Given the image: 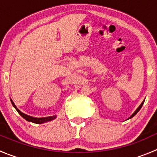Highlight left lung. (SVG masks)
I'll return each mask as SVG.
<instances>
[{"label": "left lung", "instance_id": "8db88e82", "mask_svg": "<svg viewBox=\"0 0 157 157\" xmlns=\"http://www.w3.org/2000/svg\"><path fill=\"white\" fill-rule=\"evenodd\" d=\"M143 103H144V101H143V102H142V103H141V105H140V106H139V107H138V108H137V109H136V111H135V113H133V114H132V116H130V117H129V119H130V118L133 117V116H135V115H136V113H138V112H139V111H140V109H141V108H142V106H143Z\"/></svg>", "mask_w": 157, "mask_h": 157}]
</instances>
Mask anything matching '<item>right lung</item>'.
I'll return each instance as SVG.
<instances>
[{
  "label": "right lung",
  "mask_w": 157,
  "mask_h": 157,
  "mask_svg": "<svg viewBox=\"0 0 157 157\" xmlns=\"http://www.w3.org/2000/svg\"><path fill=\"white\" fill-rule=\"evenodd\" d=\"M10 101H11V103H12L13 106H14V108H15V109L17 111V113H18L19 114H20L21 116L24 118V119H25L27 121H28V122H34V123H37V124H41V123H44V122H48V121H51V120H53V119H55V117H56L55 116H48V117H45V118H35V117H32V116H28V115L21 113V112L20 110H19L16 107V105H14V103L13 102L12 100L10 99Z\"/></svg>",
  "instance_id": "1"
}]
</instances>
